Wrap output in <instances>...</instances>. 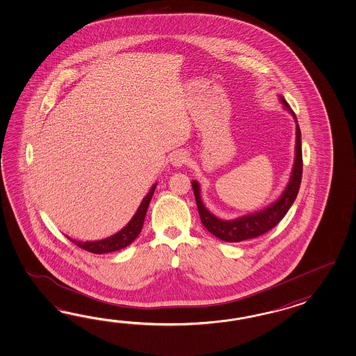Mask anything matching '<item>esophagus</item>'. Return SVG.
Listing matches in <instances>:
<instances>
[{
  "label": "esophagus",
  "instance_id": "esophagus-1",
  "mask_svg": "<svg viewBox=\"0 0 356 356\" xmlns=\"http://www.w3.org/2000/svg\"><path fill=\"white\" fill-rule=\"evenodd\" d=\"M188 153L185 150H176L174 152V154L170 157V162L172 163L174 167H182L184 165H186L188 162Z\"/></svg>",
  "mask_w": 356,
  "mask_h": 356
}]
</instances>
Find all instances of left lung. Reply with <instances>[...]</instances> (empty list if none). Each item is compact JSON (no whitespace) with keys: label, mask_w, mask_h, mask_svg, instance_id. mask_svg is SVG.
Masks as SVG:
<instances>
[{"label":"left lung","mask_w":356,"mask_h":356,"mask_svg":"<svg viewBox=\"0 0 356 356\" xmlns=\"http://www.w3.org/2000/svg\"><path fill=\"white\" fill-rule=\"evenodd\" d=\"M280 101L284 108L293 115L296 122V144H295V161H293V171L290 176V181L286 185L284 193L280 195L275 203L266 207L264 209L237 217L235 220H221L211 213L207 209L202 197H200V185L199 182L193 180L191 186L194 190V195L197 200V211L200 216V221L212 235L227 243H237L248 238L261 236L269 229H273L278 222L284 218L290 207L293 206L296 195L299 193L302 175V154H301V133L298 124V119L290 108L289 103L284 101V97L280 95Z\"/></svg>","instance_id":"obj_1"}]
</instances>
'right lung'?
Masks as SVG:
<instances>
[{
	"mask_svg": "<svg viewBox=\"0 0 356 356\" xmlns=\"http://www.w3.org/2000/svg\"><path fill=\"white\" fill-rule=\"evenodd\" d=\"M156 186H157V182L152 185L149 193L143 197L142 203H140V206L138 208L136 213L134 214V217L129 221L125 227H122L115 235L106 237V238H102V240H97V241H78V240H74L72 237H66L70 241H72L75 245L79 246V248L87 250V252H90V253H111V252H116V250L127 248V245H130L134 241L138 235L140 234V231H142L144 218H145V214H147V209H148V206H149L150 199H152L153 194H154Z\"/></svg>",
	"mask_w": 356,
	"mask_h": 356,
	"instance_id": "add662e5",
	"label": "right lung"
}]
</instances>
